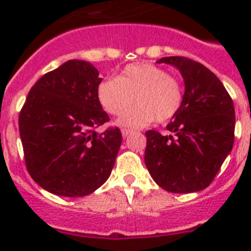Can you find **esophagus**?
<instances>
[{
  "instance_id": "obj_1",
  "label": "esophagus",
  "mask_w": 251,
  "mask_h": 251,
  "mask_svg": "<svg viewBox=\"0 0 251 251\" xmlns=\"http://www.w3.org/2000/svg\"><path fill=\"white\" fill-rule=\"evenodd\" d=\"M121 133H122V137H127V135L133 133V131H131V130H129V129H122Z\"/></svg>"
}]
</instances>
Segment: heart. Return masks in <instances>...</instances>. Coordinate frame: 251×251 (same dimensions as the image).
Here are the masks:
<instances>
[{
    "label": "heart",
    "instance_id": "1",
    "mask_svg": "<svg viewBox=\"0 0 251 251\" xmlns=\"http://www.w3.org/2000/svg\"><path fill=\"white\" fill-rule=\"evenodd\" d=\"M99 100L106 112L121 114L132 105H138L118 118L127 127H145L153 120L169 121L182 104V88L175 76L168 75L156 65L133 64L122 70L120 78H106L98 87Z\"/></svg>",
    "mask_w": 251,
    "mask_h": 251
}]
</instances>
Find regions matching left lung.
Masks as SVG:
<instances>
[{
    "label": "left lung",
    "instance_id": "8db88e82",
    "mask_svg": "<svg viewBox=\"0 0 251 251\" xmlns=\"http://www.w3.org/2000/svg\"><path fill=\"white\" fill-rule=\"evenodd\" d=\"M183 78L182 104L167 126L175 134L146 133L145 163L153 181L171 193L206 189L229 155L234 141V105L218 76L185 57H163Z\"/></svg>",
    "mask_w": 251,
    "mask_h": 251
}]
</instances>
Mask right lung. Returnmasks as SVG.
<instances>
[{
    "label": "right lung",
    "mask_w": 251,
    "mask_h": 251,
    "mask_svg": "<svg viewBox=\"0 0 251 251\" xmlns=\"http://www.w3.org/2000/svg\"><path fill=\"white\" fill-rule=\"evenodd\" d=\"M98 69L70 60L47 73L28 92L19 114V134L33 181L61 197H84L109 178L121 147L118 127L99 101Z\"/></svg>",
    "instance_id": "obj_1"
}]
</instances>
